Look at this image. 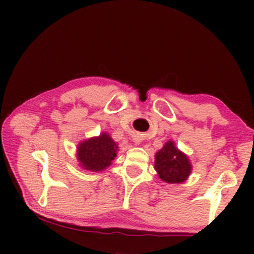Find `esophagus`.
Here are the masks:
<instances>
[{
    "label": "esophagus",
    "instance_id": "34e87169",
    "mask_svg": "<svg viewBox=\"0 0 254 254\" xmlns=\"http://www.w3.org/2000/svg\"><path fill=\"white\" fill-rule=\"evenodd\" d=\"M135 142H136V143H138V142H140V141H137V140H136V141H135Z\"/></svg>",
    "mask_w": 254,
    "mask_h": 254
}]
</instances>
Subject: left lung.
Here are the masks:
<instances>
[{"label":"left lung","mask_w":254,"mask_h":254,"mask_svg":"<svg viewBox=\"0 0 254 254\" xmlns=\"http://www.w3.org/2000/svg\"><path fill=\"white\" fill-rule=\"evenodd\" d=\"M155 169L159 178L169 184L183 183L190 173L189 158L175 147L172 141L166 142L156 154Z\"/></svg>","instance_id":"1"}]
</instances>
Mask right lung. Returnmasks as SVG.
<instances>
[{
    "instance_id": "1",
    "label": "right lung",
    "mask_w": 254,
    "mask_h": 254,
    "mask_svg": "<svg viewBox=\"0 0 254 254\" xmlns=\"http://www.w3.org/2000/svg\"><path fill=\"white\" fill-rule=\"evenodd\" d=\"M118 145L107 134L90 138L78 145V161L90 171H102L117 156Z\"/></svg>"
}]
</instances>
